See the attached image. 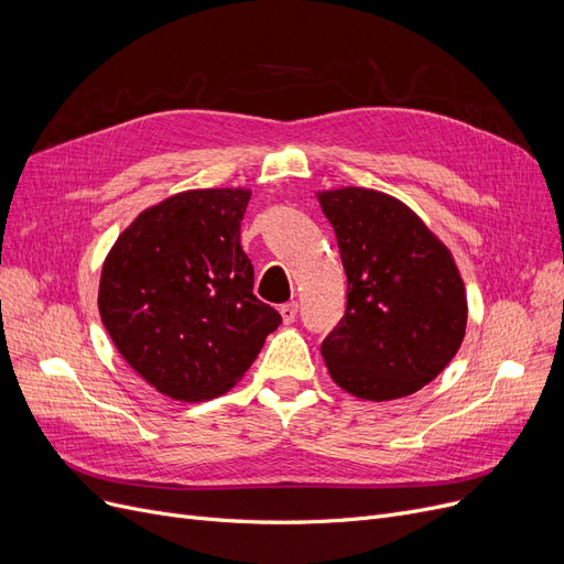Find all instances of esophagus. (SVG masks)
Instances as JSON below:
<instances>
[{"instance_id":"34e87169","label":"esophagus","mask_w":564,"mask_h":564,"mask_svg":"<svg viewBox=\"0 0 564 564\" xmlns=\"http://www.w3.org/2000/svg\"><path fill=\"white\" fill-rule=\"evenodd\" d=\"M280 314H282L284 324H293V321H296V316H299V303L291 301V303L280 305Z\"/></svg>"}]
</instances>
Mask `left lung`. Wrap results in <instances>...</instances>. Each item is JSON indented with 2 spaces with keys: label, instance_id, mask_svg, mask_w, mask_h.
<instances>
[{
  "label": "left lung",
  "instance_id": "left-lung-1",
  "mask_svg": "<svg viewBox=\"0 0 564 564\" xmlns=\"http://www.w3.org/2000/svg\"><path fill=\"white\" fill-rule=\"evenodd\" d=\"M316 199L346 273V312L321 356L354 397H409L434 381L464 341L468 303L459 268L404 202L354 185Z\"/></svg>",
  "mask_w": 564,
  "mask_h": 564
}]
</instances>
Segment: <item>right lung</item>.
I'll use <instances>...</instances> for the list:
<instances>
[{"mask_svg": "<svg viewBox=\"0 0 564 564\" xmlns=\"http://www.w3.org/2000/svg\"><path fill=\"white\" fill-rule=\"evenodd\" d=\"M248 187L185 191L142 210L105 257L98 310L123 360L160 394L234 388L282 316L240 248Z\"/></svg>", "mask_w": 564, "mask_h": 564, "instance_id": "add662e5", "label": "right lung"}]
</instances>
